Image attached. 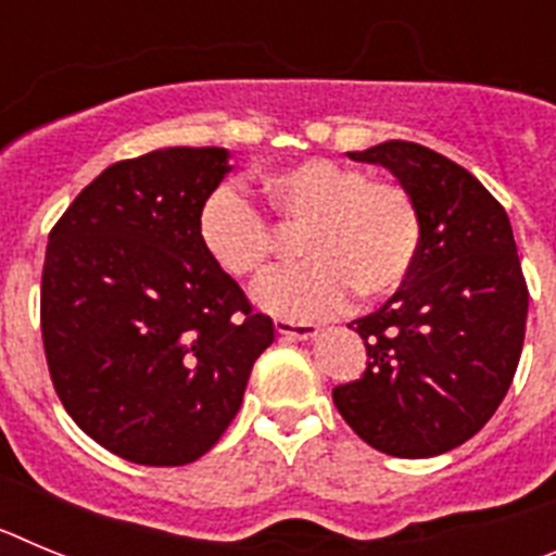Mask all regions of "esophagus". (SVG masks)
Masks as SVG:
<instances>
[{
    "label": "esophagus",
    "instance_id": "obj_1",
    "mask_svg": "<svg viewBox=\"0 0 556 556\" xmlns=\"http://www.w3.org/2000/svg\"><path fill=\"white\" fill-rule=\"evenodd\" d=\"M275 331L281 333V337H289V339H312L320 333V326H314V323L275 320Z\"/></svg>",
    "mask_w": 556,
    "mask_h": 556
}]
</instances>
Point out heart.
Returning <instances> with one entry per match:
<instances>
[{
  "label": "heart",
  "mask_w": 556,
  "mask_h": 556,
  "mask_svg": "<svg viewBox=\"0 0 556 556\" xmlns=\"http://www.w3.org/2000/svg\"><path fill=\"white\" fill-rule=\"evenodd\" d=\"M273 217L303 233L308 262L267 275L255 301L264 312L312 320L345 306L351 292L384 301L409 281L424 244V217L409 186L370 178L362 166L308 159L264 180ZM200 242L230 278H255L283 248L273 219L233 189H217L200 211Z\"/></svg>",
  "instance_id": "obj_1"
}]
</instances>
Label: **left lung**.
<instances>
[{
    "label": "left lung",
    "mask_w": 556,
    "mask_h": 556,
    "mask_svg": "<svg viewBox=\"0 0 556 556\" xmlns=\"http://www.w3.org/2000/svg\"><path fill=\"white\" fill-rule=\"evenodd\" d=\"M353 161L409 186L424 244L409 281L378 312L348 323L367 348L333 404L390 456L445 454L495 415L518 370L529 289L507 211L465 166L415 141H384Z\"/></svg>",
    "instance_id": "1"
}]
</instances>
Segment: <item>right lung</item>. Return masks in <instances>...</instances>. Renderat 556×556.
Segmentation results:
<instances>
[{
  "label": "right lung",
  "mask_w": 556,
  "mask_h": 556,
  "mask_svg": "<svg viewBox=\"0 0 556 556\" xmlns=\"http://www.w3.org/2000/svg\"><path fill=\"white\" fill-rule=\"evenodd\" d=\"M225 172L223 147L116 161L49 230V378L72 420L136 465H189L214 448L273 342V320L200 242Z\"/></svg>",
  "instance_id": "obj_1"
}]
</instances>
